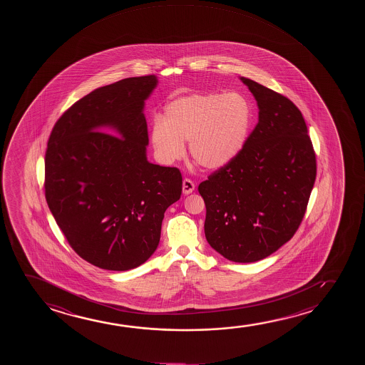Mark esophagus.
<instances>
[{"mask_svg":"<svg viewBox=\"0 0 365 365\" xmlns=\"http://www.w3.org/2000/svg\"><path fill=\"white\" fill-rule=\"evenodd\" d=\"M182 190H183V195H190V193L195 190V183L192 180H188V178H185V180H183V188H182Z\"/></svg>","mask_w":365,"mask_h":365,"instance_id":"esophagus-1","label":"esophagus"}]
</instances>
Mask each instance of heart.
<instances>
[{"label":"heart","mask_w":365,"mask_h":365,"mask_svg":"<svg viewBox=\"0 0 365 365\" xmlns=\"http://www.w3.org/2000/svg\"><path fill=\"white\" fill-rule=\"evenodd\" d=\"M252 120V106L240 92L193 93L165 106L163 120L155 117L152 123L150 140L167 163L180 160L188 140L195 163L220 170L245 148Z\"/></svg>","instance_id":"heart-1"}]
</instances>
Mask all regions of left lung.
<instances>
[{
    "mask_svg": "<svg viewBox=\"0 0 365 365\" xmlns=\"http://www.w3.org/2000/svg\"><path fill=\"white\" fill-rule=\"evenodd\" d=\"M240 80L257 101L258 123L238 157L198 192L210 247L232 262L252 263L279 250L299 228L317 160L298 107L255 81Z\"/></svg>",
    "mask_w": 365,
    "mask_h": 365,
    "instance_id": "8db88e82",
    "label": "left lung"
}]
</instances>
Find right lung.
<instances>
[{
  "label": "right lung",
  "instance_id": "1",
  "mask_svg": "<svg viewBox=\"0 0 365 365\" xmlns=\"http://www.w3.org/2000/svg\"><path fill=\"white\" fill-rule=\"evenodd\" d=\"M157 83L142 76L92 91L51 132L47 205L72 250L102 269L143 264L158 247L165 210L182 195L180 170L147 160L143 108Z\"/></svg>",
  "mask_w": 365,
  "mask_h": 365
}]
</instances>
